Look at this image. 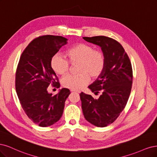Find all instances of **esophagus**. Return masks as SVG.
Segmentation results:
<instances>
[{
  "instance_id": "esophagus-1",
  "label": "esophagus",
  "mask_w": 157,
  "mask_h": 157,
  "mask_svg": "<svg viewBox=\"0 0 157 157\" xmlns=\"http://www.w3.org/2000/svg\"><path fill=\"white\" fill-rule=\"evenodd\" d=\"M71 91L72 92H76V93H80V91H79V90H71Z\"/></svg>"
}]
</instances>
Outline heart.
Listing matches in <instances>:
<instances>
[{
    "instance_id": "heart-1",
    "label": "heart",
    "mask_w": 157,
    "mask_h": 157,
    "mask_svg": "<svg viewBox=\"0 0 157 157\" xmlns=\"http://www.w3.org/2000/svg\"><path fill=\"white\" fill-rule=\"evenodd\" d=\"M68 59L62 55H54L51 60V67L53 71L59 75L67 73L72 64H77L78 74H68L61 79V84L65 88L78 90L83 89L90 80L99 78L104 72L105 58L100 49H95L93 45L81 43L70 49L67 52Z\"/></svg>"
}]
</instances>
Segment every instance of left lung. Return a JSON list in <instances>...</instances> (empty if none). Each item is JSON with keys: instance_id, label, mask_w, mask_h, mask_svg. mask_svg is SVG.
Masks as SVG:
<instances>
[{"instance_id": "1", "label": "left lung", "mask_w": 157, "mask_h": 157, "mask_svg": "<svg viewBox=\"0 0 157 157\" xmlns=\"http://www.w3.org/2000/svg\"><path fill=\"white\" fill-rule=\"evenodd\" d=\"M98 45L105 58L103 73L89 86L98 99L80 93L85 119L98 127H105L116 120L128 102L132 85V68L124 48L115 40L104 36L83 37Z\"/></svg>"}]
</instances>
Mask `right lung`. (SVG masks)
<instances>
[{
  "mask_svg": "<svg viewBox=\"0 0 157 157\" xmlns=\"http://www.w3.org/2000/svg\"><path fill=\"white\" fill-rule=\"evenodd\" d=\"M60 36L45 35L34 39L22 53L16 74V89L25 113L42 127L51 126L60 119L70 92L63 88L55 95L48 92L49 85L60 87L51 60L67 44Z\"/></svg>",
  "mask_w": 157,
  "mask_h": 157,
  "instance_id": "right-lung-1",
  "label": "right lung"
}]
</instances>
